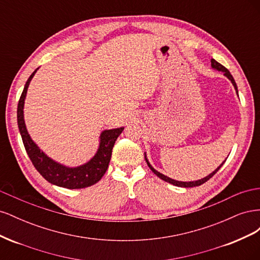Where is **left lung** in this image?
<instances>
[{"label": "left lung", "instance_id": "left-lung-1", "mask_svg": "<svg viewBox=\"0 0 260 260\" xmlns=\"http://www.w3.org/2000/svg\"><path fill=\"white\" fill-rule=\"evenodd\" d=\"M211 67L212 68H215V69H217V70H219V72H223L224 73V76H226L228 78H229V79L231 80V82H232V84L234 85V88H235V90H237V93H238V86H237V83H235V81H234V79H233V77H232V75L230 74V72L229 70H228L224 66H222L221 64H219V62L217 61V60H215V59H211ZM145 160H146V162H147V165H148V167L151 168V170L154 172V174L157 176V177H159L161 180H164V181H166V182H169V183H171V184H174V185H176V186H183V187H193V186H199V185H201V184H203V183H205L206 181H208L211 177H214V175L216 174V172L221 168V166L222 165L224 164V161L220 165V166L214 171V172H211V174L209 175V176H207L206 178H204V179H201V180H198V181H192V182H181V181H176V180H172V179H170V178H168V177H166V176H164L162 174H160V172H158V171H156L151 165H149V162L147 161V159H146V157H145Z\"/></svg>", "mask_w": 260, "mask_h": 260}]
</instances>
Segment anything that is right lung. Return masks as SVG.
Listing matches in <instances>:
<instances>
[{"instance_id": "right-lung-1", "label": "right lung", "mask_w": 260, "mask_h": 260, "mask_svg": "<svg viewBox=\"0 0 260 260\" xmlns=\"http://www.w3.org/2000/svg\"><path fill=\"white\" fill-rule=\"evenodd\" d=\"M36 72L37 69L28 78L17 106L18 128L23 145H25L26 152L31 162L34 164L39 174L46 181H49V182L55 185L66 188H83L95 184L105 175L109 161H111L114 144L117 138L123 131V128L105 130L102 132L101 143L98 153L89 162H86L83 166L77 168H67L62 166V165L55 162L34 143V141L31 140L28 135L25 121H23V103H25L29 83Z\"/></svg>"}]
</instances>
